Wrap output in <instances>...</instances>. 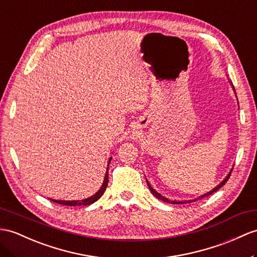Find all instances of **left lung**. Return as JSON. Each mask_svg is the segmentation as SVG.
<instances>
[{
    "label": "left lung",
    "mask_w": 257,
    "mask_h": 257,
    "mask_svg": "<svg viewBox=\"0 0 257 257\" xmlns=\"http://www.w3.org/2000/svg\"><path fill=\"white\" fill-rule=\"evenodd\" d=\"M229 83H230V85L232 86V89H233V91H234V93H235V90H234V87H233V84H232V81L231 80H229ZM235 96H236V93H235ZM239 103V102H237ZM231 172H232V169H231V171L228 173V176L224 178L223 180H222V182H220L219 183L215 189H212L211 191H209V192H207L206 194H203V195H201V196H198V197H196V198H194V199H189V201H170V199H168L167 197H165V196H162L161 194H159L157 191H155L153 187H152V185L149 184V182L148 181L146 180V182H147V185H148V187H149V190H150V192H152V194L154 196H156L157 198H159V199H161V201H164V202H166V203H170V204H184V203H192V202H196V201H198V199H202V198H204V197H206V196H209V195H211L212 193L214 192H216V191H218L219 189H220L221 186H223L224 184H226V182L227 181L229 180V178H230V174H231Z\"/></svg>",
    "instance_id": "8db88e82"
}]
</instances>
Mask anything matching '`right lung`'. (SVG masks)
<instances>
[{"label":"right lung","mask_w":257,"mask_h":257,"mask_svg":"<svg viewBox=\"0 0 257 257\" xmlns=\"http://www.w3.org/2000/svg\"><path fill=\"white\" fill-rule=\"evenodd\" d=\"M111 159H112V157L109 158V161H108V168H107V171H105L103 183H102L101 187H100V189H99V191L97 193L93 194L92 196H90L88 198H85V199H81V201H58V199H52V198H50V201H52L54 203H58V204H61V205H65V206H81V205L87 206V205H90L92 203L97 202L98 199L103 195V193H104L105 189H107V186H108V182H109L108 170H109V165H110Z\"/></svg>","instance_id":"obj_1"}]
</instances>
